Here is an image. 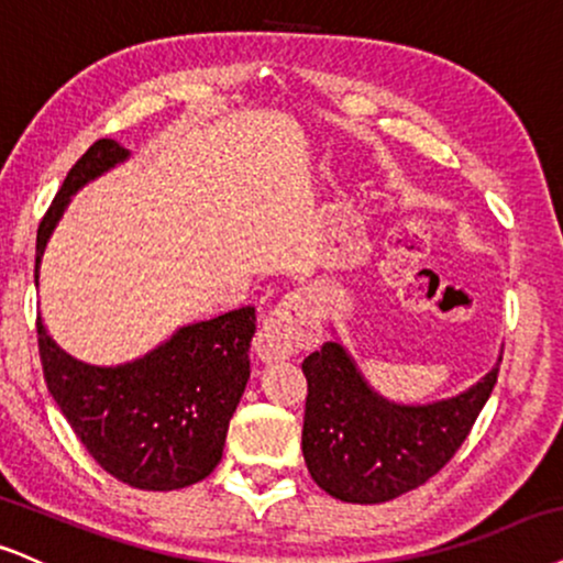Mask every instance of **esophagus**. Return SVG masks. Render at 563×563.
I'll use <instances>...</instances> for the list:
<instances>
[{"label": "esophagus", "instance_id": "1", "mask_svg": "<svg viewBox=\"0 0 563 563\" xmlns=\"http://www.w3.org/2000/svg\"><path fill=\"white\" fill-rule=\"evenodd\" d=\"M320 311L307 294H290L273 309L254 338V351L264 364L283 362L320 338Z\"/></svg>", "mask_w": 563, "mask_h": 563}]
</instances>
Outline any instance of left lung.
Returning <instances> with one entry per match:
<instances>
[{
  "instance_id": "1",
  "label": "left lung",
  "mask_w": 563,
  "mask_h": 563,
  "mask_svg": "<svg viewBox=\"0 0 563 563\" xmlns=\"http://www.w3.org/2000/svg\"><path fill=\"white\" fill-rule=\"evenodd\" d=\"M498 364L459 396L409 406L372 388L341 341L324 343L301 364V451L311 479L346 504H385L424 485L470 435Z\"/></svg>"
}]
</instances>
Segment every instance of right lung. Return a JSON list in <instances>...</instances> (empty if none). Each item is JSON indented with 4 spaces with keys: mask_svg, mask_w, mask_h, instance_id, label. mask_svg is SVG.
<instances>
[{
    "mask_svg": "<svg viewBox=\"0 0 563 563\" xmlns=\"http://www.w3.org/2000/svg\"><path fill=\"white\" fill-rule=\"evenodd\" d=\"M128 157L118 141L99 139L67 173L38 225L36 286L46 243L73 196ZM36 328L46 388L101 470L139 490H178L220 464L230 417L252 375L254 307L183 324L118 367L78 362L52 341L42 317Z\"/></svg>",
    "mask_w": 563,
    "mask_h": 563,
    "instance_id": "right-lung-1",
    "label": "right lung"
}]
</instances>
